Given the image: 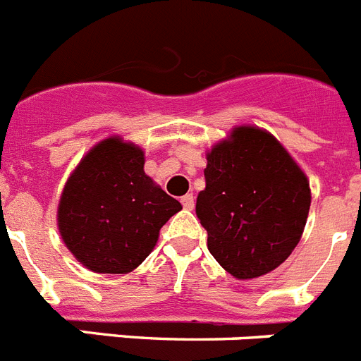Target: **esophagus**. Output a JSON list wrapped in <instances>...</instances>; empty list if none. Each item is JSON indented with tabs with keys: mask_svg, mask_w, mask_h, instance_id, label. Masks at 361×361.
<instances>
[{
	"mask_svg": "<svg viewBox=\"0 0 361 361\" xmlns=\"http://www.w3.org/2000/svg\"><path fill=\"white\" fill-rule=\"evenodd\" d=\"M180 202H183L184 209H193V208H195V199H193V195H191V193L184 195L183 199H180Z\"/></svg>",
	"mask_w": 361,
	"mask_h": 361,
	"instance_id": "obj_1",
	"label": "esophagus"
}]
</instances>
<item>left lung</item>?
Returning <instances> with one entry per match:
<instances>
[{
  "instance_id": "8db88e82",
  "label": "left lung",
  "mask_w": 361,
  "mask_h": 361,
  "mask_svg": "<svg viewBox=\"0 0 361 361\" xmlns=\"http://www.w3.org/2000/svg\"><path fill=\"white\" fill-rule=\"evenodd\" d=\"M206 188L197 216L208 250L238 280L276 269L302 238L309 208V178L267 130L240 124L206 153Z\"/></svg>"
}]
</instances>
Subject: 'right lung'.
Here are the masks:
<instances>
[{
	"label": "right lung",
	"instance_id": "1",
	"mask_svg": "<svg viewBox=\"0 0 361 361\" xmlns=\"http://www.w3.org/2000/svg\"><path fill=\"white\" fill-rule=\"evenodd\" d=\"M183 209L145 173V152L111 135L86 152L57 204L70 253L94 273L126 275L145 262L162 226Z\"/></svg>",
	"mask_w": 361,
	"mask_h": 361
}]
</instances>
